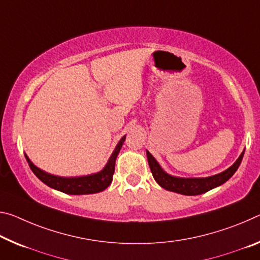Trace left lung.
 <instances>
[{
  "mask_svg": "<svg viewBox=\"0 0 260 260\" xmlns=\"http://www.w3.org/2000/svg\"><path fill=\"white\" fill-rule=\"evenodd\" d=\"M243 155H244V151L242 152L240 157L237 158L236 162L232 167L226 169L223 172H221V174L206 177V178H180V177H175L167 174L160 168L157 160L154 158V156L147 150L148 163H149L151 174L159 186L168 189V191L176 192L184 196L203 194L205 192H208L209 189L215 188L225 183L236 172L238 167H240Z\"/></svg>",
  "mask_w": 260,
  "mask_h": 260,
  "instance_id": "obj_1",
  "label": "left lung"
}]
</instances>
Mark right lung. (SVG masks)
I'll return each instance as SVG.
<instances>
[{
    "instance_id": "add662e5",
    "label": "right lung",
    "mask_w": 260,
    "mask_h": 260,
    "mask_svg": "<svg viewBox=\"0 0 260 260\" xmlns=\"http://www.w3.org/2000/svg\"><path fill=\"white\" fill-rule=\"evenodd\" d=\"M126 137H122L120 141L115 147L114 151L111 155L109 162L106 163L105 168L102 171L97 172V174L89 175V176H81V177H59L51 174H47L41 170V169L37 168L34 163L31 162L30 158L26 157L28 163V167L34 171V174L38 177V178L46 184L47 186L57 189L67 194H92V193H98L104 191V189L109 186L112 182L113 174H114V167H115V159L120 151L122 143L125 141Z\"/></svg>"
}]
</instances>
